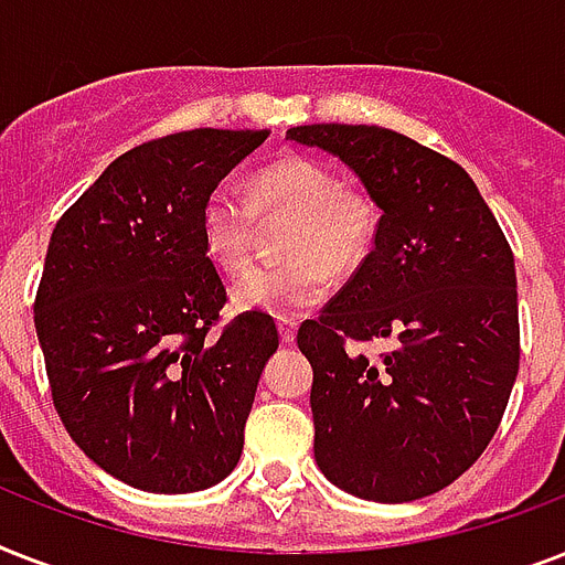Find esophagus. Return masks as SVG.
Listing matches in <instances>:
<instances>
[{
  "label": "esophagus",
  "mask_w": 565,
  "mask_h": 565,
  "mask_svg": "<svg viewBox=\"0 0 565 565\" xmlns=\"http://www.w3.org/2000/svg\"><path fill=\"white\" fill-rule=\"evenodd\" d=\"M296 331H299V326L292 319H278V334H281L284 345L296 343Z\"/></svg>",
  "instance_id": "34e87169"
}]
</instances>
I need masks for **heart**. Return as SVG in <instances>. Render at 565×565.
Returning <instances> with one entry per match:
<instances>
[{"label":"heart","mask_w":565,"mask_h":565,"mask_svg":"<svg viewBox=\"0 0 565 565\" xmlns=\"http://www.w3.org/2000/svg\"><path fill=\"white\" fill-rule=\"evenodd\" d=\"M246 195L216 188L202 199L199 228L204 252L222 269L248 260L257 216H290L284 228V260L252 266L231 287L243 310L296 317L317 308L331 290V275L352 273L375 239V207L363 193L343 190L340 175L317 158L290 154L266 163L248 179Z\"/></svg>","instance_id":"heart-1"}]
</instances>
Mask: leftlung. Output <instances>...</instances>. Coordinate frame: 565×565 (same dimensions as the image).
<instances>
[{
    "mask_svg": "<svg viewBox=\"0 0 565 565\" xmlns=\"http://www.w3.org/2000/svg\"><path fill=\"white\" fill-rule=\"evenodd\" d=\"M381 207L375 246L319 319L313 457L358 499L402 504L457 481L490 446L519 372L513 252L460 163L377 126H296ZM393 339L370 362L352 342Z\"/></svg>",
    "mask_w": 565,
    "mask_h": 565,
    "instance_id": "left-lung-1",
    "label": "left lung"
}]
</instances>
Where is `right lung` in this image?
Instances as JSON below:
<instances>
[{"mask_svg": "<svg viewBox=\"0 0 565 565\" xmlns=\"http://www.w3.org/2000/svg\"><path fill=\"white\" fill-rule=\"evenodd\" d=\"M269 131L195 128L119 154L57 220L34 299L52 404L93 463L146 492L220 483L243 455L269 313L222 328L199 207Z\"/></svg>", "mask_w": 565, "mask_h": 565, "instance_id": "add662e5", "label": "right lung"}]
</instances>
